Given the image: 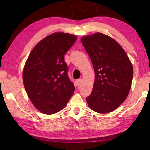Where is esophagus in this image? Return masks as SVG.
<instances>
[{"instance_id":"esophagus-1","label":"esophagus","mask_w":150,"mask_h":150,"mask_svg":"<svg viewBox=\"0 0 150 150\" xmlns=\"http://www.w3.org/2000/svg\"><path fill=\"white\" fill-rule=\"evenodd\" d=\"M82 82H83L82 79H78V80H77V81H76V83H77V85L78 86L81 85V83H82Z\"/></svg>"}]
</instances>
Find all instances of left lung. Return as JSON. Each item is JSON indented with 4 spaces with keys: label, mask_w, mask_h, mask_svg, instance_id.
Segmentation results:
<instances>
[{
    "label": "left lung",
    "mask_w": 150,
    "mask_h": 150,
    "mask_svg": "<svg viewBox=\"0 0 150 150\" xmlns=\"http://www.w3.org/2000/svg\"><path fill=\"white\" fill-rule=\"evenodd\" d=\"M81 42L95 70L91 95L86 98L91 110L106 114L126 100L133 78V66L125 51L114 40L100 32L83 36Z\"/></svg>",
    "instance_id": "left-lung-1"
}]
</instances>
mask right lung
Masks as SVG:
<instances>
[{
	"label": "right lung",
	"mask_w": 150,
	"mask_h": 150,
	"mask_svg": "<svg viewBox=\"0 0 150 150\" xmlns=\"http://www.w3.org/2000/svg\"><path fill=\"white\" fill-rule=\"evenodd\" d=\"M77 38L68 33H53L38 43L28 57L22 73L24 88L33 105L42 113L62 110L74 93L64 55Z\"/></svg>",
	"instance_id": "right-lung-1"
}]
</instances>
